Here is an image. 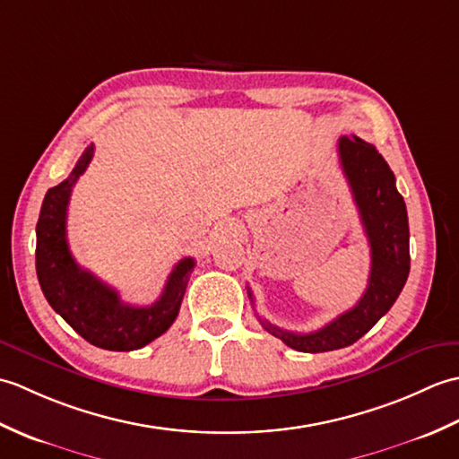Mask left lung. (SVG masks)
<instances>
[{"instance_id":"8db88e82","label":"left lung","mask_w":459,"mask_h":459,"mask_svg":"<svg viewBox=\"0 0 459 459\" xmlns=\"http://www.w3.org/2000/svg\"><path fill=\"white\" fill-rule=\"evenodd\" d=\"M337 150L368 238L370 274L357 306L311 333H291L260 319L268 333L301 353H324L353 345L393 307L411 272L408 214L403 195L396 191L394 173L375 145L355 134L341 135ZM248 298L255 304L250 288Z\"/></svg>"}]
</instances>
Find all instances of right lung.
I'll return each mask as SVG.
<instances>
[{
    "mask_svg": "<svg viewBox=\"0 0 459 459\" xmlns=\"http://www.w3.org/2000/svg\"><path fill=\"white\" fill-rule=\"evenodd\" d=\"M92 155L94 143L82 152L71 175L45 195L37 221V278L51 307L82 339L108 351H135L171 327L195 260H179L160 299L145 307L124 304L112 286L76 264L66 242V209L74 183L89 168Z\"/></svg>",
    "mask_w": 459,
    "mask_h": 459,
    "instance_id": "1",
    "label": "right lung"
}]
</instances>
